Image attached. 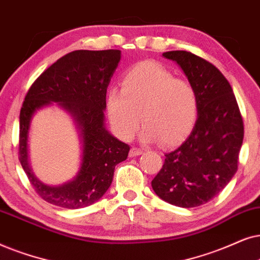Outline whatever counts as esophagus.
<instances>
[{
	"instance_id": "1",
	"label": "esophagus",
	"mask_w": 260,
	"mask_h": 260,
	"mask_svg": "<svg viewBox=\"0 0 260 260\" xmlns=\"http://www.w3.org/2000/svg\"><path fill=\"white\" fill-rule=\"evenodd\" d=\"M143 150H140V148H137V147H132L129 151V157H138V155L143 154Z\"/></svg>"
}]
</instances>
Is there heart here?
Here are the masks:
<instances>
[{"mask_svg": "<svg viewBox=\"0 0 260 260\" xmlns=\"http://www.w3.org/2000/svg\"><path fill=\"white\" fill-rule=\"evenodd\" d=\"M107 113L121 139L136 136L141 117L145 124L141 140L171 146L191 132L199 114V95L189 81L175 78L155 61H143L124 75L121 91L108 92Z\"/></svg>", "mask_w": 260, "mask_h": 260, "instance_id": "heart-1", "label": "heart"}]
</instances>
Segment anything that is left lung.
I'll list each match as a JSON object with an SVG mask.
<instances>
[{"label": "left lung", "instance_id": "obj_1", "mask_svg": "<svg viewBox=\"0 0 260 260\" xmlns=\"http://www.w3.org/2000/svg\"><path fill=\"white\" fill-rule=\"evenodd\" d=\"M199 95L192 132L165 154L151 182L154 192L171 205L192 208L214 199L233 178L244 139V122L233 89L217 68L186 51H169Z\"/></svg>", "mask_w": 260, "mask_h": 260}]
</instances>
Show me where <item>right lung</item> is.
Returning a JSON list of instances; mask_svg holds the SVG:
<instances>
[{"mask_svg":"<svg viewBox=\"0 0 260 260\" xmlns=\"http://www.w3.org/2000/svg\"><path fill=\"white\" fill-rule=\"evenodd\" d=\"M120 59L119 50L70 52L46 69L27 92L20 112L19 160L36 192L51 205L68 209L92 205L109 189L116 164L127 159L129 146L105 126L107 88ZM52 102L74 117L83 143L79 174L59 187L41 183L28 164L30 120L38 109Z\"/></svg>","mask_w":260,"mask_h":260,"instance_id":"1","label":"right lung"}]
</instances>
